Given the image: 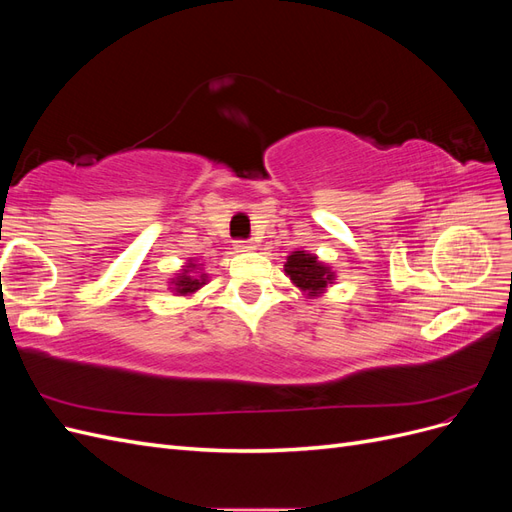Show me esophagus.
<instances>
[{"label": "esophagus", "instance_id": "esophagus-1", "mask_svg": "<svg viewBox=\"0 0 512 512\" xmlns=\"http://www.w3.org/2000/svg\"><path fill=\"white\" fill-rule=\"evenodd\" d=\"M254 247H256V245H254L252 241H237V243H235V250H237V252H252Z\"/></svg>", "mask_w": 512, "mask_h": 512}]
</instances>
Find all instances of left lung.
<instances>
[{"instance_id":"obj_1","label":"left lung","mask_w":512,"mask_h":512,"mask_svg":"<svg viewBox=\"0 0 512 512\" xmlns=\"http://www.w3.org/2000/svg\"><path fill=\"white\" fill-rule=\"evenodd\" d=\"M286 275L292 280L301 292L307 297H320V294L327 290L329 284H333L335 273L331 267L322 265L318 256L307 254V252H292L284 265Z\"/></svg>"}]
</instances>
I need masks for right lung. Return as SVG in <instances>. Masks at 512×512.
I'll use <instances>...</instances> for the list:
<instances>
[{"label": "right lung", "instance_id": "obj_1", "mask_svg": "<svg viewBox=\"0 0 512 512\" xmlns=\"http://www.w3.org/2000/svg\"><path fill=\"white\" fill-rule=\"evenodd\" d=\"M198 265L196 260H188V265H185L181 269V273H177V277L173 282H170V286H173V292L181 294V297H188V294H194L198 288H203L207 284V273H201L197 275Z\"/></svg>", "mask_w": 512, "mask_h": 512}]
</instances>
